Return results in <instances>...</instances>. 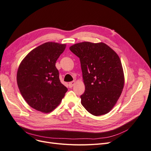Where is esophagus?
Wrapping results in <instances>:
<instances>
[{
	"instance_id": "esophagus-1",
	"label": "esophagus",
	"mask_w": 151,
	"mask_h": 151,
	"mask_svg": "<svg viewBox=\"0 0 151 151\" xmlns=\"http://www.w3.org/2000/svg\"><path fill=\"white\" fill-rule=\"evenodd\" d=\"M75 83H76V81H75L70 82V83H69V87L70 88L72 87H73V86L75 85Z\"/></svg>"
}]
</instances>
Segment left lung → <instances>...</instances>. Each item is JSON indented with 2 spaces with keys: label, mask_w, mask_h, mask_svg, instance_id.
Segmentation results:
<instances>
[{
  "label": "left lung",
  "mask_w": 151,
  "mask_h": 151,
  "mask_svg": "<svg viewBox=\"0 0 151 151\" xmlns=\"http://www.w3.org/2000/svg\"><path fill=\"white\" fill-rule=\"evenodd\" d=\"M70 50L79 57L86 90L81 104L94 116L109 113L116 105L124 84L122 64L117 53L104 43L82 42Z\"/></svg>",
  "instance_id": "1"
}]
</instances>
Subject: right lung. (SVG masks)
Here are the masks:
<instances>
[{
    "label": "right lung",
    "instance_id": "right-lung-1",
    "mask_svg": "<svg viewBox=\"0 0 151 151\" xmlns=\"http://www.w3.org/2000/svg\"><path fill=\"white\" fill-rule=\"evenodd\" d=\"M65 47L66 44L47 42L30 51L19 65L18 87L24 100L36 110L51 112L68 91L59 80L55 65Z\"/></svg>",
    "mask_w": 151,
    "mask_h": 151
}]
</instances>
